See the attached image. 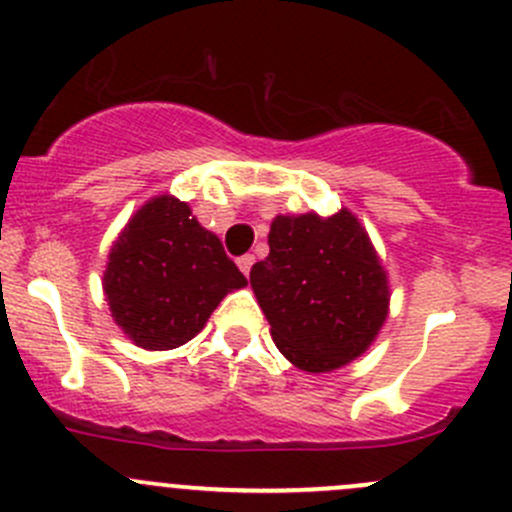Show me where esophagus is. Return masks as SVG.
I'll return each instance as SVG.
<instances>
[{
  "instance_id": "esophagus-1",
  "label": "esophagus",
  "mask_w": 512,
  "mask_h": 512,
  "mask_svg": "<svg viewBox=\"0 0 512 512\" xmlns=\"http://www.w3.org/2000/svg\"><path fill=\"white\" fill-rule=\"evenodd\" d=\"M252 265H255V255H242L237 257V267L242 270V275H250Z\"/></svg>"
}]
</instances>
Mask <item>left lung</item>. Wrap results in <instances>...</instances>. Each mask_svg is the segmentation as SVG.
<instances>
[{"instance_id": "obj_1", "label": "left lung", "mask_w": 512, "mask_h": 512, "mask_svg": "<svg viewBox=\"0 0 512 512\" xmlns=\"http://www.w3.org/2000/svg\"><path fill=\"white\" fill-rule=\"evenodd\" d=\"M270 255L250 285L277 349L297 369L327 374L359 359L389 317V275L352 210L277 215Z\"/></svg>"}]
</instances>
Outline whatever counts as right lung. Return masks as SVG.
Segmentation results:
<instances>
[{"instance_id": "obj_1", "label": "right lung", "mask_w": 512, "mask_h": 512, "mask_svg": "<svg viewBox=\"0 0 512 512\" xmlns=\"http://www.w3.org/2000/svg\"><path fill=\"white\" fill-rule=\"evenodd\" d=\"M245 285L220 237L173 195H156L131 215L103 272L113 322L151 352L190 342L225 294Z\"/></svg>"}]
</instances>
